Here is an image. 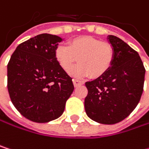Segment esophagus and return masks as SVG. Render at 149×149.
<instances>
[{
    "instance_id": "34e87169",
    "label": "esophagus",
    "mask_w": 149,
    "mask_h": 149,
    "mask_svg": "<svg viewBox=\"0 0 149 149\" xmlns=\"http://www.w3.org/2000/svg\"><path fill=\"white\" fill-rule=\"evenodd\" d=\"M73 84H74L75 87H77L79 85L84 84V82L83 81H80V80H77V79H73Z\"/></svg>"
}]
</instances>
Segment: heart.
Instances as JSON below:
<instances>
[{"label":"heart","mask_w":149,"mask_h":149,"mask_svg":"<svg viewBox=\"0 0 149 149\" xmlns=\"http://www.w3.org/2000/svg\"><path fill=\"white\" fill-rule=\"evenodd\" d=\"M54 56L65 72L70 71L77 57L79 63L71 70V73L77 77L90 75L92 78H97L112 66L115 52L109 43L101 42L91 36H79L69 40L67 46L58 45Z\"/></svg>","instance_id":"b5f03b06"}]
</instances>
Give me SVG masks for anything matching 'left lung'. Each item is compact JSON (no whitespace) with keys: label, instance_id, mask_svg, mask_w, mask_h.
I'll return each instance as SVG.
<instances>
[{"label":"left lung","instance_id":"obj_1","mask_svg":"<svg viewBox=\"0 0 149 149\" xmlns=\"http://www.w3.org/2000/svg\"><path fill=\"white\" fill-rule=\"evenodd\" d=\"M115 58L110 69L100 77L86 82L84 99L87 116L102 124H115L128 117L140 102L145 68L136 51L121 39L109 35Z\"/></svg>","mask_w":149,"mask_h":149}]
</instances>
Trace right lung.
<instances>
[{"mask_svg":"<svg viewBox=\"0 0 149 149\" xmlns=\"http://www.w3.org/2000/svg\"><path fill=\"white\" fill-rule=\"evenodd\" d=\"M58 36L42 33L19 44L8 64V90L26 119L48 123L58 118L74 90L72 78L55 59Z\"/></svg>","mask_w":149,"mask_h":149,"instance_id":"1","label":"right lung"}]
</instances>
